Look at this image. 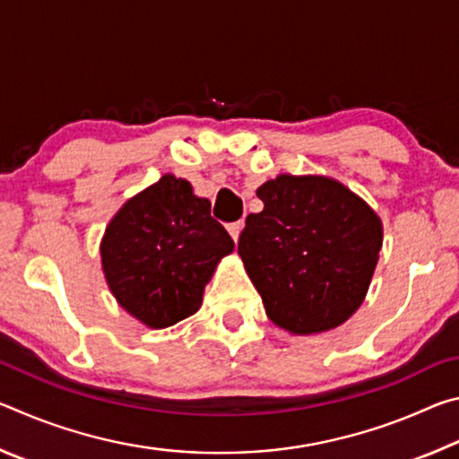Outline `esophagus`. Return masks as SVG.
Returning <instances> with one entry per match:
<instances>
[{
    "label": "esophagus",
    "instance_id": "1",
    "mask_svg": "<svg viewBox=\"0 0 459 459\" xmlns=\"http://www.w3.org/2000/svg\"><path fill=\"white\" fill-rule=\"evenodd\" d=\"M227 230H229V235L232 237V240H238V237H240V230H243V221H237V222H229L227 224Z\"/></svg>",
    "mask_w": 459,
    "mask_h": 459
}]
</instances>
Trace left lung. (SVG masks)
I'll list each match as a JSON object with an SVG mask.
<instances>
[{"label":"left lung","mask_w":459,"mask_h":459,"mask_svg":"<svg viewBox=\"0 0 459 459\" xmlns=\"http://www.w3.org/2000/svg\"><path fill=\"white\" fill-rule=\"evenodd\" d=\"M238 255L269 320L299 336L344 324L375 273L383 222L332 178L281 174L259 186Z\"/></svg>","instance_id":"8db88e82"}]
</instances>
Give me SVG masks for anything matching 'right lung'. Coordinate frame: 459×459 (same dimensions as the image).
Instances as JSON below:
<instances>
[{
    "label": "right lung",
    "instance_id": "right-lung-1",
    "mask_svg": "<svg viewBox=\"0 0 459 459\" xmlns=\"http://www.w3.org/2000/svg\"><path fill=\"white\" fill-rule=\"evenodd\" d=\"M232 248L229 232L211 216V202L166 174L113 216L100 261L119 306L160 330L198 312L204 285Z\"/></svg>",
    "mask_w": 459,
    "mask_h": 459
}]
</instances>
